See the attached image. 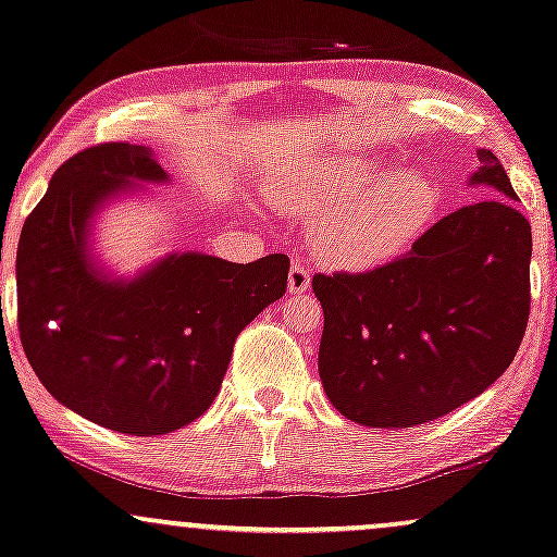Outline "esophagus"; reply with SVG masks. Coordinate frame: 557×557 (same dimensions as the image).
Masks as SVG:
<instances>
[{
    "mask_svg": "<svg viewBox=\"0 0 557 557\" xmlns=\"http://www.w3.org/2000/svg\"><path fill=\"white\" fill-rule=\"evenodd\" d=\"M287 287H290L293 295L306 293L308 287H311V272H308V267H302L300 262H295L290 267V274H287Z\"/></svg>",
    "mask_w": 557,
    "mask_h": 557,
    "instance_id": "1",
    "label": "esophagus"
}]
</instances>
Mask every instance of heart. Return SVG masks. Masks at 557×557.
<instances>
[{"label":"heart","mask_w":557,"mask_h":557,"mask_svg":"<svg viewBox=\"0 0 557 557\" xmlns=\"http://www.w3.org/2000/svg\"><path fill=\"white\" fill-rule=\"evenodd\" d=\"M287 213L319 218L313 251L336 270L391 262L424 234L440 189L421 172H396L370 157L331 159L272 189Z\"/></svg>","instance_id":"1"}]
</instances>
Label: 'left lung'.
<instances>
[{
    "label": "left lung",
    "instance_id": "left-lung-1",
    "mask_svg": "<svg viewBox=\"0 0 557 557\" xmlns=\"http://www.w3.org/2000/svg\"><path fill=\"white\" fill-rule=\"evenodd\" d=\"M468 185L507 197L436 221L411 251L362 274H315L319 375L342 417L372 429L426 424L502 377L530 319L532 228L491 151Z\"/></svg>",
    "mask_w": 557,
    "mask_h": 557
}]
</instances>
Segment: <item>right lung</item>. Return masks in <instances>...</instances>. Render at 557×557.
<instances>
[{
	"label": "right lung",
	"instance_id": "right-lung-1",
	"mask_svg": "<svg viewBox=\"0 0 557 557\" xmlns=\"http://www.w3.org/2000/svg\"><path fill=\"white\" fill-rule=\"evenodd\" d=\"M169 174L151 149L102 144L53 174L17 244V326L46 391L79 417L133 436L208 411L236 336L287 287L290 259L249 264L172 251L133 277L91 251L102 206Z\"/></svg>",
	"mask_w": 557,
	"mask_h": 557
}]
</instances>
